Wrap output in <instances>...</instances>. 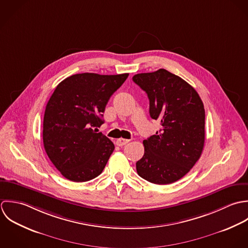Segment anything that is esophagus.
I'll list each match as a JSON object with an SVG mask.
<instances>
[{"label":"esophagus","mask_w":248,"mask_h":248,"mask_svg":"<svg viewBox=\"0 0 248 248\" xmlns=\"http://www.w3.org/2000/svg\"><path fill=\"white\" fill-rule=\"evenodd\" d=\"M128 142H129V140H127V139L120 138V139H118V140L116 141V145H117V146H119V147H123V146L126 145Z\"/></svg>","instance_id":"1"}]
</instances>
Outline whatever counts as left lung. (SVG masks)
Listing matches in <instances>:
<instances>
[{
    "label": "left lung",
    "mask_w": 248,
    "mask_h": 248,
    "mask_svg": "<svg viewBox=\"0 0 248 248\" xmlns=\"http://www.w3.org/2000/svg\"><path fill=\"white\" fill-rule=\"evenodd\" d=\"M148 95L149 115L161 128L143 141L138 174L158 185L173 183L197 163L205 142V110L198 92L165 69L132 78Z\"/></svg>",
    "instance_id": "1"
}]
</instances>
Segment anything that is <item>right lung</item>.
I'll list each match as a JSON object with an SVG mask.
<instances>
[{
  "label": "right lung",
  "instance_id": "right-lung-1",
  "mask_svg": "<svg viewBox=\"0 0 248 248\" xmlns=\"http://www.w3.org/2000/svg\"><path fill=\"white\" fill-rule=\"evenodd\" d=\"M127 77L83 73L56 86L44 114L43 143L51 163L65 178L85 182L102 172L115 146L93 127L103 124L108 100Z\"/></svg>",
  "mask_w": 248,
  "mask_h": 248
}]
</instances>
